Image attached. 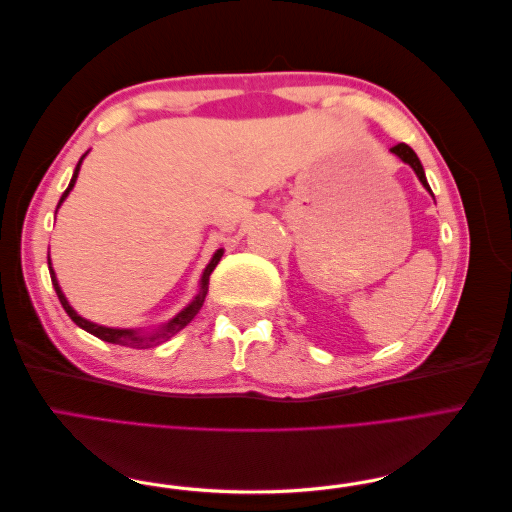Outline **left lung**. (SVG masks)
<instances>
[{"label":"left lung","mask_w":512,"mask_h":512,"mask_svg":"<svg viewBox=\"0 0 512 512\" xmlns=\"http://www.w3.org/2000/svg\"><path fill=\"white\" fill-rule=\"evenodd\" d=\"M391 151L395 153V156L401 160V162H406V164H410L412 166V170L416 173V177H418V181L423 183V188L427 190V192H431V188H429V183H427V177H425V170H423V164H421V160H418V156L416 153L406 145V143H399V145H395V147H391Z\"/></svg>","instance_id":"1"}]
</instances>
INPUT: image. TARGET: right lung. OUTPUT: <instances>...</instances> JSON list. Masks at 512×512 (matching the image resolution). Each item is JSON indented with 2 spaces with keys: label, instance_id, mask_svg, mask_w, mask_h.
Returning <instances> with one entry per match:
<instances>
[{
  "label": "right lung",
  "instance_id": "1",
  "mask_svg": "<svg viewBox=\"0 0 512 512\" xmlns=\"http://www.w3.org/2000/svg\"><path fill=\"white\" fill-rule=\"evenodd\" d=\"M87 156V153H85ZM83 156V158H85ZM83 158L79 160V164H76V168H74V175H72V179H70V185L66 188V192L61 194V198H59V205L64 203L66 200V196L70 194V190L74 188V183H76V177H79V170H81V162H83ZM59 205H57V209H59ZM222 254H224V250H218L213 254V258H211V262L207 265V269L203 271V277H200V292L196 294L194 297V301L185 307V309H181V312L173 318V320H168L166 324H160L158 329H151V331H141V329H111V327H102V324H96V322H89V320H85V318H81L79 314L74 312V309L70 307V303H68V299L64 297V292H61V288H59V284H57V277H55V271H53V267H51V258H49V273H51V282H53V288H55V292H57V297H59V303H61V307L66 309V314L79 324L81 329H85L87 333H91V335H96V337H100L102 342H108V344H119V346H128V348H136V350H143V348H153V346H160L162 342H168L170 337H173L175 333H179L183 327H188L190 324V320L200 312V307H203V303H205V297H207V290H209V275L213 273V269L218 267V262H220V258H222Z\"/></svg>",
  "mask_w": 512,
  "mask_h": 512
}]
</instances>
